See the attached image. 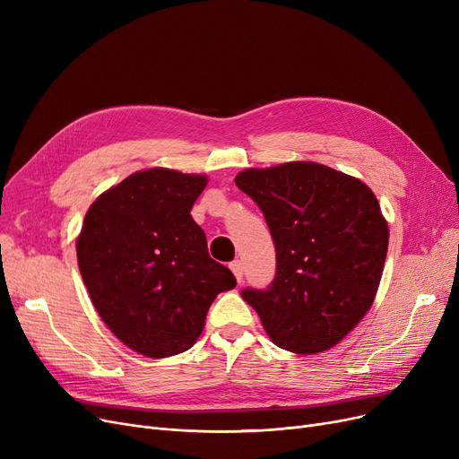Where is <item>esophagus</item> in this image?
Segmentation results:
<instances>
[{"label": "esophagus", "instance_id": "34e87169", "mask_svg": "<svg viewBox=\"0 0 459 459\" xmlns=\"http://www.w3.org/2000/svg\"><path fill=\"white\" fill-rule=\"evenodd\" d=\"M230 270H232V273H234L236 281H238V282H242V279H244V266H242V260H234V262H230Z\"/></svg>", "mask_w": 459, "mask_h": 459}]
</instances>
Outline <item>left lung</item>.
<instances>
[{"label": "left lung", "mask_w": 459, "mask_h": 459, "mask_svg": "<svg viewBox=\"0 0 459 459\" xmlns=\"http://www.w3.org/2000/svg\"><path fill=\"white\" fill-rule=\"evenodd\" d=\"M236 186L270 227L277 273L270 290H244L272 342L312 355L339 344L370 310L389 247L372 189L315 161L246 169Z\"/></svg>", "instance_id": "1"}]
</instances>
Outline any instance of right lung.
<instances>
[{
	"instance_id": "obj_1",
	"label": "right lung",
	"mask_w": 459,
	"mask_h": 459,
	"mask_svg": "<svg viewBox=\"0 0 459 459\" xmlns=\"http://www.w3.org/2000/svg\"><path fill=\"white\" fill-rule=\"evenodd\" d=\"M206 184V175L144 169L85 213L76 255L89 298L117 339L144 357L189 350L215 296L236 286L189 213Z\"/></svg>"
}]
</instances>
